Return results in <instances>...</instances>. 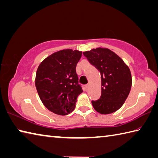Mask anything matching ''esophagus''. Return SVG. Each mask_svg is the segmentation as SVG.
<instances>
[{
  "instance_id": "1",
  "label": "esophagus",
  "mask_w": 158,
  "mask_h": 158,
  "mask_svg": "<svg viewBox=\"0 0 158 158\" xmlns=\"http://www.w3.org/2000/svg\"><path fill=\"white\" fill-rule=\"evenodd\" d=\"M89 87H90V85H89V84L85 85V90H88V89H89Z\"/></svg>"
}]
</instances>
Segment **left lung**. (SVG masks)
<instances>
[{
  "label": "left lung",
  "mask_w": 158,
  "mask_h": 158,
  "mask_svg": "<svg viewBox=\"0 0 158 158\" xmlns=\"http://www.w3.org/2000/svg\"><path fill=\"white\" fill-rule=\"evenodd\" d=\"M83 54L101 74L102 95L99 99L92 101L94 110L102 114L119 110L131 89L132 77L128 66L108 48H97Z\"/></svg>",
  "instance_id": "1"
}]
</instances>
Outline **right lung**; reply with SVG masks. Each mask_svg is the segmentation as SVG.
<instances>
[{"label":"right lung","mask_w":158,"mask_h":158,"mask_svg":"<svg viewBox=\"0 0 158 158\" xmlns=\"http://www.w3.org/2000/svg\"><path fill=\"white\" fill-rule=\"evenodd\" d=\"M82 52L72 49L56 52L39 65L35 85L39 96L48 110L59 115L74 110L79 94L83 93L76 73Z\"/></svg>","instance_id":"1"}]
</instances>
